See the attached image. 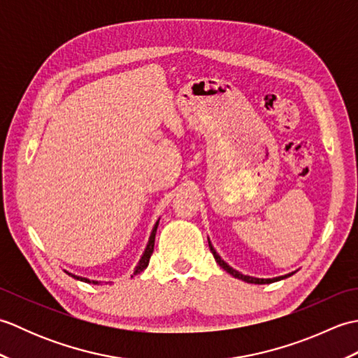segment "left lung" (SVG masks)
I'll return each instance as SVG.
<instances>
[{"label":"left lung","mask_w":358,"mask_h":358,"mask_svg":"<svg viewBox=\"0 0 358 358\" xmlns=\"http://www.w3.org/2000/svg\"><path fill=\"white\" fill-rule=\"evenodd\" d=\"M209 248H210V252L214 254V258H215V262L222 266V268L226 271V272H229L232 277H235V278H238V280H243V281H246V283H254V285H269V283H273V281H278V280H283V278H287V277H291L292 273H295V272H291V273H286V275H281V277H275V278H255V277H249V275H243L241 272H238V271H235L234 268H231L229 264H227L224 260H222V257H220L218 254H217V250L214 249V246L210 245V241H209Z\"/></svg>","instance_id":"1"}]
</instances>
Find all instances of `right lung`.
Returning a JSON list of instances; mask_svg holds the SVG:
<instances>
[{"label": "right lung", "instance_id": "1", "mask_svg": "<svg viewBox=\"0 0 358 358\" xmlns=\"http://www.w3.org/2000/svg\"><path fill=\"white\" fill-rule=\"evenodd\" d=\"M157 227H158V222L155 223L154 229H152V232H150L149 243H148L146 249H144V254H143V257L140 258L138 264H136V268H135V271H134V275H136V273H140L141 271H144V269L148 268L149 260H150V255H152V252H154V245H155V234H157ZM67 273H69V272H67ZM69 275H71V277H73V278L80 280V281H86V283H94V285H100V283H101V281H95V280H89V278H85V277H78V275H73V273H69Z\"/></svg>", "mask_w": 358, "mask_h": 358}]
</instances>
